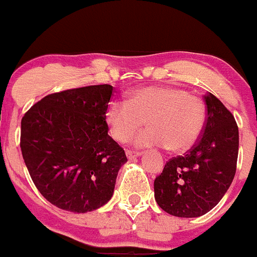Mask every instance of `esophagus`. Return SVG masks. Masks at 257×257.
Returning <instances> with one entry per match:
<instances>
[{"label": "esophagus", "mask_w": 257, "mask_h": 257, "mask_svg": "<svg viewBox=\"0 0 257 257\" xmlns=\"http://www.w3.org/2000/svg\"><path fill=\"white\" fill-rule=\"evenodd\" d=\"M126 153V157H128V159H133V158H136V157H138V156H141V152H134V151H126L125 152Z\"/></svg>", "instance_id": "obj_1"}]
</instances>
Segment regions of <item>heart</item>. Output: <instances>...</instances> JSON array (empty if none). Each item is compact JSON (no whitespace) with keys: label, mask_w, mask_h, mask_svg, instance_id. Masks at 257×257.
I'll return each instance as SVG.
<instances>
[{"label":"heart","mask_w":257,"mask_h":257,"mask_svg":"<svg viewBox=\"0 0 257 257\" xmlns=\"http://www.w3.org/2000/svg\"><path fill=\"white\" fill-rule=\"evenodd\" d=\"M144 119L148 128L134 137V146L186 152L202 134L206 106L201 98L173 86L133 89L126 101L113 100L106 106V124L111 137L120 143L128 142L142 128Z\"/></svg>","instance_id":"obj_1"}]
</instances>
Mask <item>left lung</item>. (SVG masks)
<instances>
[{
  "mask_svg": "<svg viewBox=\"0 0 257 257\" xmlns=\"http://www.w3.org/2000/svg\"><path fill=\"white\" fill-rule=\"evenodd\" d=\"M207 118L197 143L169 159L154 179L159 207L177 217H198L221 201L236 173L238 128L231 111L213 94L205 95Z\"/></svg>",
  "mask_w": 257,
  "mask_h": 257,
  "instance_id": "obj_1",
  "label": "left lung"
}]
</instances>
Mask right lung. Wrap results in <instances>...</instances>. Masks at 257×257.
I'll use <instances>...</instances> for the list:
<instances>
[{
    "label": "right lung",
    "mask_w": 257,
    "mask_h": 257,
    "mask_svg": "<svg viewBox=\"0 0 257 257\" xmlns=\"http://www.w3.org/2000/svg\"><path fill=\"white\" fill-rule=\"evenodd\" d=\"M108 84L49 94L21 120L22 157L40 193L56 207L84 213L105 205L126 159L108 134Z\"/></svg>",
    "instance_id": "right-lung-1"
}]
</instances>
